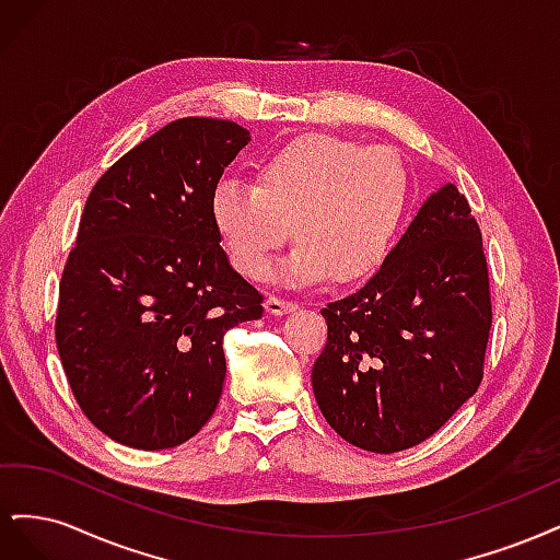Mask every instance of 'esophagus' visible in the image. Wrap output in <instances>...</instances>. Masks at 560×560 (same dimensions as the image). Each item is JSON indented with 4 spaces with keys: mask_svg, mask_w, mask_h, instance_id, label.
Segmentation results:
<instances>
[{
    "mask_svg": "<svg viewBox=\"0 0 560 560\" xmlns=\"http://www.w3.org/2000/svg\"><path fill=\"white\" fill-rule=\"evenodd\" d=\"M299 306L294 301H287V299H280V296H268L266 299V313L268 315H287L296 311Z\"/></svg>",
    "mask_w": 560,
    "mask_h": 560,
    "instance_id": "34e87169",
    "label": "esophagus"
}]
</instances>
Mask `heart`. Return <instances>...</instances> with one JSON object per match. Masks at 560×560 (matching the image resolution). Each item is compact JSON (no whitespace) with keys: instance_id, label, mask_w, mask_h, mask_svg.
<instances>
[{"instance_id":"obj_1","label":"heart","mask_w":560,"mask_h":560,"mask_svg":"<svg viewBox=\"0 0 560 560\" xmlns=\"http://www.w3.org/2000/svg\"><path fill=\"white\" fill-rule=\"evenodd\" d=\"M254 173V184L219 179L210 196L212 226L238 273H268L287 223L299 243L280 278L292 284L362 282L393 252L409 202L393 151L311 132L268 151Z\"/></svg>"}]
</instances>
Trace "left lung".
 Masks as SVG:
<instances>
[{
    "mask_svg": "<svg viewBox=\"0 0 560 560\" xmlns=\"http://www.w3.org/2000/svg\"><path fill=\"white\" fill-rule=\"evenodd\" d=\"M313 364L322 416L348 444L425 442L477 393L490 331L483 243L467 198L444 184L362 290L327 303Z\"/></svg>",
    "mask_w": 560,
    "mask_h": 560,
    "instance_id": "8db88e82",
    "label": "left lung"
}]
</instances>
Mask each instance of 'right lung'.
I'll return each instance as SVG.
<instances>
[{
  "label": "right lung",
  "instance_id": "add662e5",
  "mask_svg": "<svg viewBox=\"0 0 560 560\" xmlns=\"http://www.w3.org/2000/svg\"><path fill=\"white\" fill-rule=\"evenodd\" d=\"M249 130L177 118L100 177L60 280L56 343L81 411L114 442L179 446L212 418L224 334L264 315L233 270L210 196Z\"/></svg>",
  "mask_w": 560,
  "mask_h": 560
}]
</instances>
